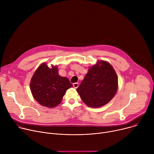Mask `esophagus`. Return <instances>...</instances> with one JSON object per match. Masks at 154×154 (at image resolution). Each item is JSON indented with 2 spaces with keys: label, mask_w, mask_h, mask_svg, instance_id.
Wrapping results in <instances>:
<instances>
[{
  "label": "esophagus",
  "mask_w": 154,
  "mask_h": 154,
  "mask_svg": "<svg viewBox=\"0 0 154 154\" xmlns=\"http://www.w3.org/2000/svg\"><path fill=\"white\" fill-rule=\"evenodd\" d=\"M73 87H74L75 88H77L79 87V84H78V83H74V84H73Z\"/></svg>",
  "instance_id": "esophagus-1"
}]
</instances>
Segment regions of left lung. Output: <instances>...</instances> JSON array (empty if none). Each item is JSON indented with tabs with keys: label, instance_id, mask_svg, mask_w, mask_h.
<instances>
[{
	"label": "left lung",
	"instance_id": "1",
	"mask_svg": "<svg viewBox=\"0 0 154 154\" xmlns=\"http://www.w3.org/2000/svg\"><path fill=\"white\" fill-rule=\"evenodd\" d=\"M118 88V76L114 68L107 61L100 60L89 67L77 91L88 106L100 108L109 103Z\"/></svg>",
	"mask_w": 154,
	"mask_h": 154
}]
</instances>
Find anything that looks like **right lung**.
<instances>
[{
    "label": "right lung",
    "mask_w": 154,
    "mask_h": 154,
    "mask_svg": "<svg viewBox=\"0 0 154 154\" xmlns=\"http://www.w3.org/2000/svg\"><path fill=\"white\" fill-rule=\"evenodd\" d=\"M69 80L59 75L57 66L49 67L46 63L41 64L30 81V90L39 104L52 108L59 105L67 89L72 87Z\"/></svg>",
    "instance_id": "1"
}]
</instances>
